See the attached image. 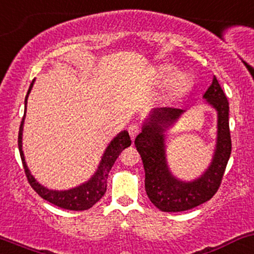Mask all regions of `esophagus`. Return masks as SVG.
I'll return each mask as SVG.
<instances>
[{
  "label": "esophagus",
  "instance_id": "esophagus-1",
  "mask_svg": "<svg viewBox=\"0 0 254 254\" xmlns=\"http://www.w3.org/2000/svg\"><path fill=\"white\" fill-rule=\"evenodd\" d=\"M127 130H129V133H130V137H131V140L137 136V133L141 131V127H138L137 124H131L129 125V127H127Z\"/></svg>",
  "mask_w": 254,
  "mask_h": 254
}]
</instances>
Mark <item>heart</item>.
Wrapping results in <instances>:
<instances>
[{
	"instance_id": "b5f03b06",
	"label": "heart",
	"mask_w": 254,
	"mask_h": 254,
	"mask_svg": "<svg viewBox=\"0 0 254 254\" xmlns=\"http://www.w3.org/2000/svg\"><path fill=\"white\" fill-rule=\"evenodd\" d=\"M177 69L174 66H165L159 69L157 82L160 86H169V97L176 99L183 95L189 88H190L191 79L188 73L181 72L177 73Z\"/></svg>"
}]
</instances>
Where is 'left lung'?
<instances>
[{
	"instance_id": "left-lung-1",
	"label": "left lung",
	"mask_w": 254,
	"mask_h": 254,
	"mask_svg": "<svg viewBox=\"0 0 254 254\" xmlns=\"http://www.w3.org/2000/svg\"><path fill=\"white\" fill-rule=\"evenodd\" d=\"M202 99L217 112V137L210 165L199 177L181 180L172 174L168 163L165 132L174 127L185 110L154 108L135 138V147L146 172V193L152 204L163 212H181L208 201L218 190L230 158L229 102L214 76Z\"/></svg>"
}]
</instances>
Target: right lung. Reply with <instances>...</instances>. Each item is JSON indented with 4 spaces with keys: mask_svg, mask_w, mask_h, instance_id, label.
Returning a JSON list of instances; mask_svg holds the SVG:
<instances>
[{
    "mask_svg": "<svg viewBox=\"0 0 254 254\" xmlns=\"http://www.w3.org/2000/svg\"><path fill=\"white\" fill-rule=\"evenodd\" d=\"M36 79L32 80L30 84L29 90H27L26 97H25V108H24V117L21 121L20 129H19L18 136V146L19 152H20L21 161H23V166L25 169V174H26L27 181L31 185V187L36 190V193L43 197L44 200L49 201L50 204L58 206V207L65 208V210L72 211H84L88 208L93 207L94 205L104 196L106 193V188H107V177L108 172L112 169L114 161L119 157L123 149L129 147L131 144L129 132L127 130H123L113 137V140L108 143L106 147L104 154H102L101 160H100L99 165H97L96 171L94 175L89 178L88 181L82 185L74 187V188L66 189V190H55V189H49L43 185H41L31 174L27 164L25 161V155L23 150V130H24V122L25 116H26V107H27V99H29L30 93Z\"/></svg>",
    "mask_w": 254,
    "mask_h": 254,
    "instance_id": "obj_1",
    "label": "right lung"
}]
</instances>
